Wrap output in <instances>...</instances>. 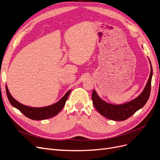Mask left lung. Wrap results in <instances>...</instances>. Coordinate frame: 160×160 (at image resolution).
<instances>
[{
  "label": "left lung",
  "instance_id": "left-lung-1",
  "mask_svg": "<svg viewBox=\"0 0 160 160\" xmlns=\"http://www.w3.org/2000/svg\"><path fill=\"white\" fill-rule=\"evenodd\" d=\"M151 65V62H150ZM153 75V69L151 65V72L149 79L142 93L137 98L122 105H112L106 103L99 98L95 90L92 93V101L95 109L98 112L106 118L114 121H124L133 115L137 111L142 108L148 101L150 92Z\"/></svg>",
  "mask_w": 160,
  "mask_h": 160
}]
</instances>
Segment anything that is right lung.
<instances>
[{
    "label": "right lung",
    "instance_id": "right-lung-1",
    "mask_svg": "<svg viewBox=\"0 0 160 160\" xmlns=\"http://www.w3.org/2000/svg\"><path fill=\"white\" fill-rule=\"evenodd\" d=\"M71 91V90H69L62 97L61 99H60L55 104L44 108H31L24 105L14 99L10 93H9L7 86L6 85L7 95L9 102L11 103L13 107L18 109L26 117L33 120L46 119L54 117V116L57 115L61 111V109L63 108Z\"/></svg>",
    "mask_w": 160,
    "mask_h": 160
}]
</instances>
